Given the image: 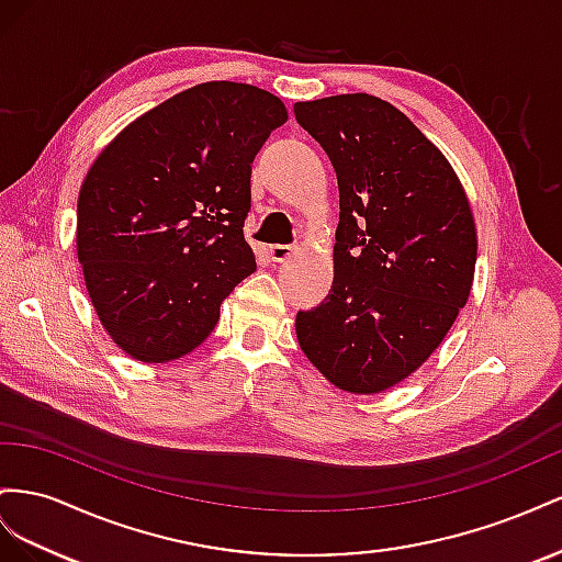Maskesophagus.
<instances>
[{"mask_svg": "<svg viewBox=\"0 0 562 562\" xmlns=\"http://www.w3.org/2000/svg\"><path fill=\"white\" fill-rule=\"evenodd\" d=\"M292 251H294V247H292V245H272V247L268 249L270 259H272V261H278V263H282V261L290 259Z\"/></svg>", "mask_w": 562, "mask_h": 562, "instance_id": "1", "label": "esophagus"}]
</instances>
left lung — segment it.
I'll return each instance as SVG.
<instances>
[{
	"instance_id": "8db88e82",
	"label": "left lung",
	"mask_w": 562,
	"mask_h": 562,
	"mask_svg": "<svg viewBox=\"0 0 562 562\" xmlns=\"http://www.w3.org/2000/svg\"><path fill=\"white\" fill-rule=\"evenodd\" d=\"M339 181L334 282L299 311L306 358L336 389L381 393L428 360L467 306L477 237L447 157L370 93L294 105Z\"/></svg>"
}]
</instances>
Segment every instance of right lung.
Returning a JSON list of instances; mask_svg holds the SVG:
<instances>
[{"label": "right lung", "instance_id": "1", "mask_svg": "<svg viewBox=\"0 0 562 562\" xmlns=\"http://www.w3.org/2000/svg\"><path fill=\"white\" fill-rule=\"evenodd\" d=\"M284 103L204 82L159 103L95 157L77 200V259L101 325L140 362L195 350L256 270L245 239L251 162Z\"/></svg>", "mask_w": 562, "mask_h": 562}]
</instances>
